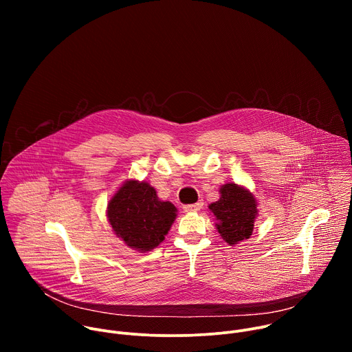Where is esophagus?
Wrapping results in <instances>:
<instances>
[{
	"label": "esophagus",
	"instance_id": "esophagus-1",
	"mask_svg": "<svg viewBox=\"0 0 352 352\" xmlns=\"http://www.w3.org/2000/svg\"><path fill=\"white\" fill-rule=\"evenodd\" d=\"M202 208H204V202H202V200H200V202L193 204V205H185L182 209H184V212L190 213V212H199Z\"/></svg>",
	"mask_w": 352,
	"mask_h": 352
}]
</instances>
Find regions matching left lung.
Masks as SVG:
<instances>
[{
  "label": "left lung",
  "instance_id": "1",
  "mask_svg": "<svg viewBox=\"0 0 352 352\" xmlns=\"http://www.w3.org/2000/svg\"><path fill=\"white\" fill-rule=\"evenodd\" d=\"M220 199L209 209L217 219V231L226 242L235 245L252 235L258 216L254 195L236 184H226L220 189Z\"/></svg>",
  "mask_w": 352,
  "mask_h": 352
}]
</instances>
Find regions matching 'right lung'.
<instances>
[{"label": "right lung", "instance_id": "right-lung-1", "mask_svg": "<svg viewBox=\"0 0 352 352\" xmlns=\"http://www.w3.org/2000/svg\"><path fill=\"white\" fill-rule=\"evenodd\" d=\"M107 216L117 236L128 246L146 252L163 242L177 217V209L160 200L153 186L128 181L111 197Z\"/></svg>", "mask_w": 352, "mask_h": 352}]
</instances>
